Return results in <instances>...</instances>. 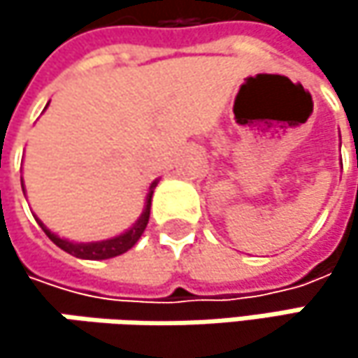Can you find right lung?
<instances>
[{
    "label": "right lung",
    "mask_w": 358,
    "mask_h": 358,
    "mask_svg": "<svg viewBox=\"0 0 358 358\" xmlns=\"http://www.w3.org/2000/svg\"><path fill=\"white\" fill-rule=\"evenodd\" d=\"M157 186V180L149 186V192H147V199H145V209L141 213V217L132 224V228H128L124 234L120 236H113L108 241H97V243H72V241H66V238H59L57 234H53L49 228H45V224L36 217L38 226L43 228V232L49 236V241L53 245H57L62 250L78 257V259H91V261H99V259H111V257H117L122 252H126L128 249H132L138 238L143 236L147 224H149V213H151V196H153V190Z\"/></svg>",
    "instance_id": "add662e5"
}]
</instances>
